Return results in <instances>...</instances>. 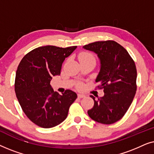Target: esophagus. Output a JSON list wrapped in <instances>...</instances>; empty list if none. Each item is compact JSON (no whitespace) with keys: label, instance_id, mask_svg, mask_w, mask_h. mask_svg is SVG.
Masks as SVG:
<instances>
[{"label":"esophagus","instance_id":"34e87169","mask_svg":"<svg viewBox=\"0 0 154 154\" xmlns=\"http://www.w3.org/2000/svg\"><path fill=\"white\" fill-rule=\"evenodd\" d=\"M78 97L79 98H83L85 97V95L83 94H78Z\"/></svg>","mask_w":154,"mask_h":154}]
</instances>
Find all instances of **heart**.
<instances>
[{"instance_id": "1", "label": "heart", "mask_w": 154, "mask_h": 154, "mask_svg": "<svg viewBox=\"0 0 154 154\" xmlns=\"http://www.w3.org/2000/svg\"><path fill=\"white\" fill-rule=\"evenodd\" d=\"M79 60H87V59H93V60H94L93 56L89 52H81L79 55Z\"/></svg>"}]
</instances>
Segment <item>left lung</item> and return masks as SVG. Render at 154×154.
Instances as JSON below:
<instances>
[{
	"mask_svg": "<svg viewBox=\"0 0 154 154\" xmlns=\"http://www.w3.org/2000/svg\"><path fill=\"white\" fill-rule=\"evenodd\" d=\"M84 49L97 54L100 70L95 82L104 89V95L94 100L89 116L102 124H112L121 119L135 95L137 69L127 50L113 41H97L85 45Z\"/></svg>",
	"mask_w": 154,
	"mask_h": 154,
	"instance_id": "1",
	"label": "left lung"
}]
</instances>
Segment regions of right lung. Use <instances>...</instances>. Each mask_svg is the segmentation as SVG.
Wrapping results in <instances>:
<instances>
[{"instance_id":"add662e5","label":"right lung","mask_w":154,"mask_h":154,"mask_svg":"<svg viewBox=\"0 0 154 154\" xmlns=\"http://www.w3.org/2000/svg\"><path fill=\"white\" fill-rule=\"evenodd\" d=\"M77 46L39 47L26 54L16 71L14 90L25 114L33 123L50 128L66 119L69 107L77 98L72 90L54 92L50 81L60 75L63 62Z\"/></svg>"}]
</instances>
